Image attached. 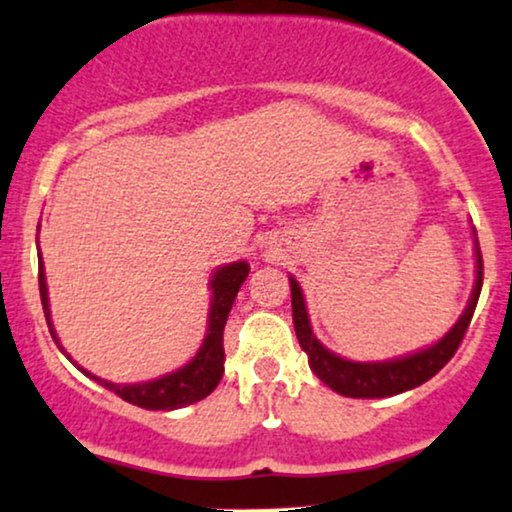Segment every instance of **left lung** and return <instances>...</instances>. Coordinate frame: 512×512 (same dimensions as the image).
Listing matches in <instances>:
<instances>
[{
	"instance_id": "1",
	"label": "left lung",
	"mask_w": 512,
	"mask_h": 512,
	"mask_svg": "<svg viewBox=\"0 0 512 512\" xmlns=\"http://www.w3.org/2000/svg\"><path fill=\"white\" fill-rule=\"evenodd\" d=\"M477 236V234H475ZM475 288H472L470 302L465 307L451 331L444 335L442 340H437L435 345L420 349V352L406 354V357L390 359V361H349L342 359L338 354H333L331 349H326L316 340L312 333V323H309L307 304H304V295L300 283L290 276V295H293V323H295V335L300 340V347L307 352L309 368L316 373V378L321 383H326L331 390H335L342 397H354V399H380V397H392V394H401L413 387L423 385L425 380H430L432 375L442 371L446 361L456 354L458 345H461L465 331H468L472 312H475L477 300L482 293V252L480 243L475 238Z\"/></svg>"
}]
</instances>
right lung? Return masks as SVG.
<instances>
[{"label": "right lung", "instance_id": "1", "mask_svg": "<svg viewBox=\"0 0 512 512\" xmlns=\"http://www.w3.org/2000/svg\"><path fill=\"white\" fill-rule=\"evenodd\" d=\"M250 264L248 262H231L219 267L210 278L212 288V302H210V314H208V333H205L203 345H200L198 354L193 357L189 364L181 366L179 371H172L167 375H160V378L148 380V383H132V385H120L111 383V380L96 378L87 371V368L77 366V361L70 359V354L61 347V342L56 338L54 323H51V312H49V295H47V276H44V262L40 252V295H42V307L44 316H47L51 338L61 352L73 361V364L80 368L84 375L96 380V383L106 387L122 397L129 404L141 406V409L148 411H174L181 409V406L196 404V401L205 399L208 394L215 390L222 380L224 373V326L226 319H229L231 307H234V300L241 290L243 281L248 278Z\"/></svg>", "mask_w": 512, "mask_h": 512}]
</instances>
